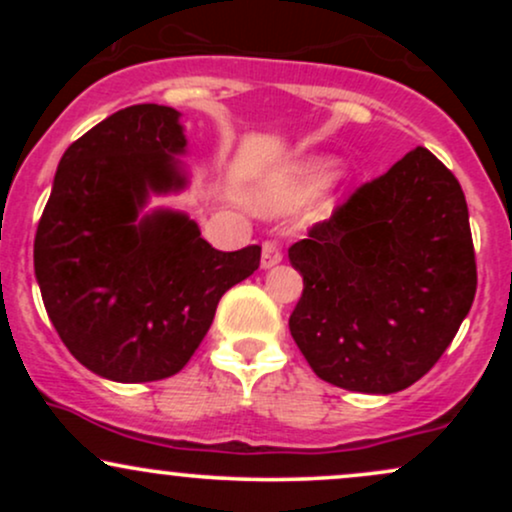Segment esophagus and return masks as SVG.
Returning a JSON list of instances; mask_svg holds the SVG:
<instances>
[{
	"instance_id": "obj_1",
	"label": "esophagus",
	"mask_w": 512,
	"mask_h": 512,
	"mask_svg": "<svg viewBox=\"0 0 512 512\" xmlns=\"http://www.w3.org/2000/svg\"><path fill=\"white\" fill-rule=\"evenodd\" d=\"M281 257H284V252H281V245L276 243V240H264V243H262V267L264 269L274 267V264L281 262Z\"/></svg>"
}]
</instances>
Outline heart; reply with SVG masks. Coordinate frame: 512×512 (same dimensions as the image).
<instances>
[{
    "mask_svg": "<svg viewBox=\"0 0 512 512\" xmlns=\"http://www.w3.org/2000/svg\"><path fill=\"white\" fill-rule=\"evenodd\" d=\"M327 173V163H313L301 173L291 175V178H284L276 182L269 192V207L272 209H293L298 204H303L313 192L317 190L322 178Z\"/></svg>",
    "mask_w": 512,
    "mask_h": 512,
    "instance_id": "b5f03b06",
    "label": "heart"
}]
</instances>
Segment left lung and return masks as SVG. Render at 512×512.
Returning a JSON list of instances; mask_svg holds the SVG:
<instances>
[{"mask_svg": "<svg viewBox=\"0 0 512 512\" xmlns=\"http://www.w3.org/2000/svg\"><path fill=\"white\" fill-rule=\"evenodd\" d=\"M291 337L325 383L390 395L438 363L477 293L467 199L419 146L289 248Z\"/></svg>", "mask_w": 512, "mask_h": 512, "instance_id": "1", "label": "left lung"}]
</instances>
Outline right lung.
<instances>
[{"label": "right lung", "mask_w": 512, "mask_h": 512, "mask_svg": "<svg viewBox=\"0 0 512 512\" xmlns=\"http://www.w3.org/2000/svg\"><path fill=\"white\" fill-rule=\"evenodd\" d=\"M180 113L142 103L117 110L64 151L33 245L35 276L57 334L81 366L117 383L182 370L221 296L260 267V245L221 252L195 221L146 195L185 185Z\"/></svg>", "instance_id": "add662e5"}]
</instances>
